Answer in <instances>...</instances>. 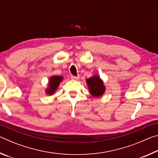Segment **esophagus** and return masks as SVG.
<instances>
[{"mask_svg":"<svg viewBox=\"0 0 158 158\" xmlns=\"http://www.w3.org/2000/svg\"><path fill=\"white\" fill-rule=\"evenodd\" d=\"M71 79H73V80H78L79 79V76L78 77H75V76H72L71 77Z\"/></svg>","mask_w":158,"mask_h":158,"instance_id":"1","label":"esophagus"}]
</instances>
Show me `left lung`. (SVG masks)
I'll return each instance as SVG.
<instances>
[{"label":"left lung","mask_w":158,"mask_h":158,"mask_svg":"<svg viewBox=\"0 0 158 158\" xmlns=\"http://www.w3.org/2000/svg\"><path fill=\"white\" fill-rule=\"evenodd\" d=\"M89 92L93 97L100 98L104 95L106 90V86L103 80L100 76L95 74L89 79H85Z\"/></svg>","instance_id":"1"}]
</instances>
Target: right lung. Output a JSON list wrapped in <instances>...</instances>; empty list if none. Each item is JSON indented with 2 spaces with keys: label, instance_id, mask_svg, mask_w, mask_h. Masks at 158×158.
I'll return each instance as SVG.
<instances>
[{
  "label": "right lung",
  "instance_id": "add662e5",
  "mask_svg": "<svg viewBox=\"0 0 158 158\" xmlns=\"http://www.w3.org/2000/svg\"><path fill=\"white\" fill-rule=\"evenodd\" d=\"M63 80V76H52L48 81L47 88L45 90L47 95H52L56 91L60 82Z\"/></svg>",
  "mask_w": 158,
  "mask_h": 158
}]
</instances>
